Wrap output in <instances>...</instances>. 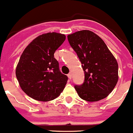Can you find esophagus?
Returning a JSON list of instances; mask_svg holds the SVG:
<instances>
[{
  "mask_svg": "<svg viewBox=\"0 0 133 133\" xmlns=\"http://www.w3.org/2000/svg\"><path fill=\"white\" fill-rule=\"evenodd\" d=\"M68 78H69V79H71V77H72V75H71V74H68Z\"/></svg>",
  "mask_w": 133,
  "mask_h": 133,
  "instance_id": "obj_1",
  "label": "esophagus"
}]
</instances>
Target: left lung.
Returning a JSON list of instances; mask_svg holds the SVG:
<instances>
[{
    "mask_svg": "<svg viewBox=\"0 0 133 133\" xmlns=\"http://www.w3.org/2000/svg\"><path fill=\"white\" fill-rule=\"evenodd\" d=\"M85 71V81L75 89L81 98L96 102L111 92L118 81V64L104 41L94 32L82 30L68 35Z\"/></svg>",
    "mask_w": 133,
    "mask_h": 133,
    "instance_id": "obj_1",
    "label": "left lung"
}]
</instances>
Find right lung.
<instances>
[{"instance_id": "1", "label": "right lung", "mask_w": 133, "mask_h": 133, "mask_svg": "<svg viewBox=\"0 0 133 133\" xmlns=\"http://www.w3.org/2000/svg\"><path fill=\"white\" fill-rule=\"evenodd\" d=\"M65 40L64 34L44 33L33 39L23 50L16 75L21 89L29 97L48 102L63 91L68 77L60 72L54 54Z\"/></svg>"}]
</instances>
